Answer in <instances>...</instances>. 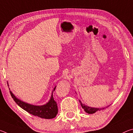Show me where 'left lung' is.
<instances>
[{
    "label": "left lung",
    "instance_id": "1",
    "mask_svg": "<svg viewBox=\"0 0 133 133\" xmlns=\"http://www.w3.org/2000/svg\"><path fill=\"white\" fill-rule=\"evenodd\" d=\"M79 102L80 103L81 106L82 107V108L85 111V112H86L88 114H93L95 113L97 111H100V110H104L105 108H107L109 107V105L105 107H103V108H95V107H89L88 105H85L84 104H83V103L81 102V101L79 100Z\"/></svg>",
    "mask_w": 133,
    "mask_h": 133
}]
</instances>
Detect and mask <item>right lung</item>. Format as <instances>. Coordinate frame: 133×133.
Segmentation results:
<instances>
[{"mask_svg": "<svg viewBox=\"0 0 133 133\" xmlns=\"http://www.w3.org/2000/svg\"><path fill=\"white\" fill-rule=\"evenodd\" d=\"M56 87V86H55V88L53 89L51 97L49 102L46 104L41 105H33L23 102L22 100L17 98L12 91H10V93L11 96L15 102L16 103V104L21 107L22 109L28 111L29 113L40 118L51 119L55 118L57 116L58 112L57 103L54 100L53 97V91L55 90Z\"/></svg>", "mask_w": 133, "mask_h": 133, "instance_id": "add662e5", "label": "right lung"}]
</instances>
